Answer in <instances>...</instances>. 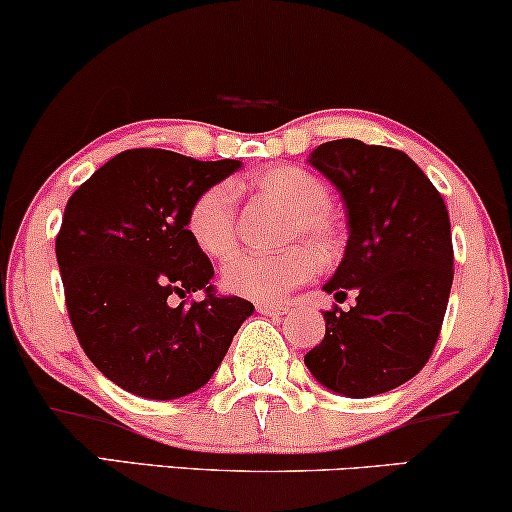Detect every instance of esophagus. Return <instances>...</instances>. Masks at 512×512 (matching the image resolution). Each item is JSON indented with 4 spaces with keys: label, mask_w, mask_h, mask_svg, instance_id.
<instances>
[{
    "label": "esophagus",
    "mask_w": 512,
    "mask_h": 512,
    "mask_svg": "<svg viewBox=\"0 0 512 512\" xmlns=\"http://www.w3.org/2000/svg\"><path fill=\"white\" fill-rule=\"evenodd\" d=\"M257 312L269 314V316H283L290 312L286 302H257Z\"/></svg>",
    "instance_id": "esophagus-1"
}]
</instances>
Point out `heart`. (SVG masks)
Wrapping results in <instances>:
<instances>
[{"instance_id": "heart-1", "label": "heart", "mask_w": 512, "mask_h": 512, "mask_svg": "<svg viewBox=\"0 0 512 512\" xmlns=\"http://www.w3.org/2000/svg\"><path fill=\"white\" fill-rule=\"evenodd\" d=\"M252 189L262 196L274 198L290 210L283 241H304L288 245L286 250L269 252H236L222 269V283L229 293L257 302L278 300L319 269L321 260H331L342 241L340 219L328 205V186L304 167L281 165L257 172L250 179ZM186 231L200 252L208 257H224L236 245V196L229 184H212L193 198L186 212Z\"/></svg>"}]
</instances>
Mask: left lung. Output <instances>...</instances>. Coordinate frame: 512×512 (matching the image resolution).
Returning <instances> with one entry per match:
<instances>
[{"label": "left lung", "instance_id": "1", "mask_svg": "<svg viewBox=\"0 0 512 512\" xmlns=\"http://www.w3.org/2000/svg\"><path fill=\"white\" fill-rule=\"evenodd\" d=\"M347 205L349 241L326 283V335L304 364L321 385L364 399L411 380L435 352L454 283L444 198L404 151L359 139L326 141L309 158Z\"/></svg>", "mask_w": 512, "mask_h": 512}]
</instances>
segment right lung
<instances>
[{
  "mask_svg": "<svg viewBox=\"0 0 512 512\" xmlns=\"http://www.w3.org/2000/svg\"><path fill=\"white\" fill-rule=\"evenodd\" d=\"M238 167L132 148L68 198L56 236L68 316L89 361L122 390L146 399L196 392L255 309L212 293L215 269L186 231L193 198ZM196 289L209 295L191 301Z\"/></svg>",
  "mask_w": 512,
  "mask_h": 512,
  "instance_id": "obj_1",
  "label": "right lung"
}]
</instances>
